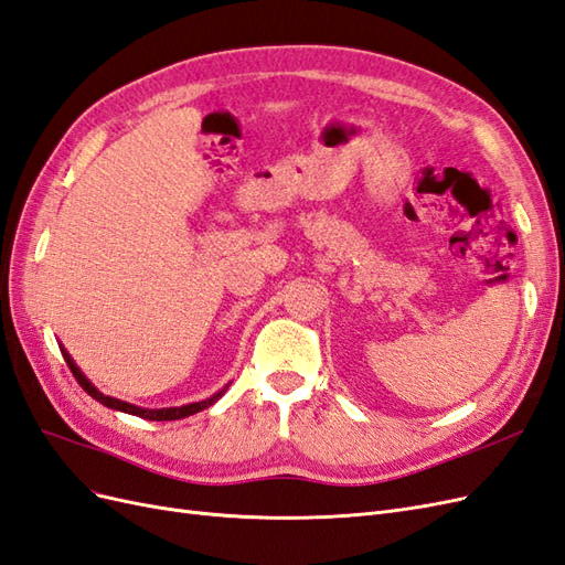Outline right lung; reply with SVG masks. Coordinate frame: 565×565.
I'll return each mask as SVG.
<instances>
[{
  "mask_svg": "<svg viewBox=\"0 0 565 565\" xmlns=\"http://www.w3.org/2000/svg\"><path fill=\"white\" fill-rule=\"evenodd\" d=\"M61 353H63V358H65L67 367H71V372L75 374V380L79 382V386H82L84 391H87L92 398H96L100 405H106V407H110V409H119V413H127V415L141 417V419H150V422H172V419L191 417V415L200 413V409L214 405L221 396H224L226 388H228V384H226V386L221 388L218 393H214L212 398H207V401H200V403L181 405V407H160V409H148V407H139V405H131V403H125V401H117V398H113V396H104V393H100V391H98V388H96L87 377H84L82 370L75 365V361L71 358V353H67L65 349H61Z\"/></svg>",
  "mask_w": 565,
  "mask_h": 565,
  "instance_id": "right-lung-1",
  "label": "right lung"
}]
</instances>
